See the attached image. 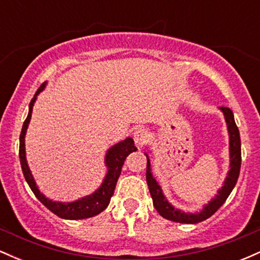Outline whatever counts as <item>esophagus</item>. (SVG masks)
<instances>
[{
	"instance_id": "34e87169",
	"label": "esophagus",
	"mask_w": 260,
	"mask_h": 260,
	"mask_svg": "<svg viewBox=\"0 0 260 260\" xmlns=\"http://www.w3.org/2000/svg\"><path fill=\"white\" fill-rule=\"evenodd\" d=\"M133 139L138 147H143L148 140V132L144 128H138V129H136V132L133 133Z\"/></svg>"
}]
</instances>
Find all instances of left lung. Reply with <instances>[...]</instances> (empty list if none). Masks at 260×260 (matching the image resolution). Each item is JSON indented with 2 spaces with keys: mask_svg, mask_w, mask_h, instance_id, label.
<instances>
[{
  "mask_svg": "<svg viewBox=\"0 0 260 260\" xmlns=\"http://www.w3.org/2000/svg\"><path fill=\"white\" fill-rule=\"evenodd\" d=\"M220 110H221L223 112V116H225L230 136V171L225 182H223V186L220 188L215 198H213L207 205H204L201 213H184V211H181L180 209H175L170 204L168 199L164 196L159 183L153 177L150 169V159H149L148 154L145 153V155H147V183L149 187V192H150L151 198H153V204L155 209H156V211L161 216L165 217V219L181 223H198L201 221H204L208 217H210L213 214L216 213L217 209L226 202L230 193L232 192L236 183H237L241 170L240 131H238L237 126H236L234 112L231 111V109H229L226 106H221Z\"/></svg>",
  "mask_w": 260,
  "mask_h": 260,
  "instance_id": "1",
  "label": "left lung"
}]
</instances>
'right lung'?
<instances>
[{"mask_svg": "<svg viewBox=\"0 0 260 260\" xmlns=\"http://www.w3.org/2000/svg\"><path fill=\"white\" fill-rule=\"evenodd\" d=\"M45 84L40 85V88L38 89V91L35 92L34 98H32L30 104H29V113L26 116L24 123H23L22 132H20L19 137V159H20V165H22L23 175H24L25 181L28 182L29 187L32 190L35 197L40 201L49 210H51L55 215H57L62 219H68V220H80V219H88V217L95 216L98 214H100L101 211L105 210L109 205L110 199L113 196L115 192L116 183H117L118 177L121 175L122 166H123L124 160L132 151H136L137 148L134 147V142L132 138H126L122 142L117 143L113 147H111L107 150L106 157H105V164L107 166V174L105 176V180H104L103 184L100 188H98L94 193L90 196H86L84 198H80L78 201L72 202V203H61V202H52L49 198H46L43 193H40L39 188L37 187L32 175L29 170L28 164H26L25 159V133L26 128H28L29 122L31 118V111L32 106H34L35 100L39 92L43 91L45 88Z\"/></svg>", "mask_w": 260, "mask_h": 260, "instance_id": "obj_1", "label": "right lung"}]
</instances>
